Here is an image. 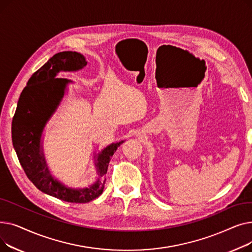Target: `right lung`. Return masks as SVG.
<instances>
[{"label": "right lung", "instance_id": "1", "mask_svg": "<svg viewBox=\"0 0 252 252\" xmlns=\"http://www.w3.org/2000/svg\"><path fill=\"white\" fill-rule=\"evenodd\" d=\"M87 65L85 57L76 52L65 51L51 57L30 78L20 94L12 119V142L25 175L42 192L71 203H87L99 197L106 182L105 174L111 157L122 142L111 144L98 157L100 179L90 188L72 190L55 181L46 167L39 150L43 128L64 95L68 81L56 77L60 70H77Z\"/></svg>", "mask_w": 252, "mask_h": 252}]
</instances>
